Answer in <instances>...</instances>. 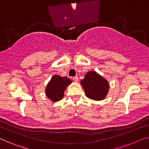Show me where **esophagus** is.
<instances>
[{
	"instance_id": "34e87169",
	"label": "esophagus",
	"mask_w": 149,
	"mask_h": 149,
	"mask_svg": "<svg viewBox=\"0 0 149 149\" xmlns=\"http://www.w3.org/2000/svg\"><path fill=\"white\" fill-rule=\"evenodd\" d=\"M78 79H79V78H78V77L77 76H75V77H73V80H74V81H78Z\"/></svg>"
}]
</instances>
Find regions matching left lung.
<instances>
[{
	"label": "left lung",
	"instance_id": "8db88e82",
	"mask_svg": "<svg viewBox=\"0 0 149 149\" xmlns=\"http://www.w3.org/2000/svg\"><path fill=\"white\" fill-rule=\"evenodd\" d=\"M81 85L86 96L94 100L99 101L105 98L109 90L108 81L94 71H90L86 74L81 80Z\"/></svg>",
	"mask_w": 149,
	"mask_h": 149
}]
</instances>
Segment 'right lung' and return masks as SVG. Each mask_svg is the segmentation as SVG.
I'll return each instance as SVG.
<instances>
[{"label":"right lung","mask_w":149,"mask_h":149,"mask_svg":"<svg viewBox=\"0 0 149 149\" xmlns=\"http://www.w3.org/2000/svg\"><path fill=\"white\" fill-rule=\"evenodd\" d=\"M72 83V80L67 77H61L54 75L47 85L45 94L52 102L61 100L67 86Z\"/></svg>","instance_id":"obj_1"}]
</instances>
